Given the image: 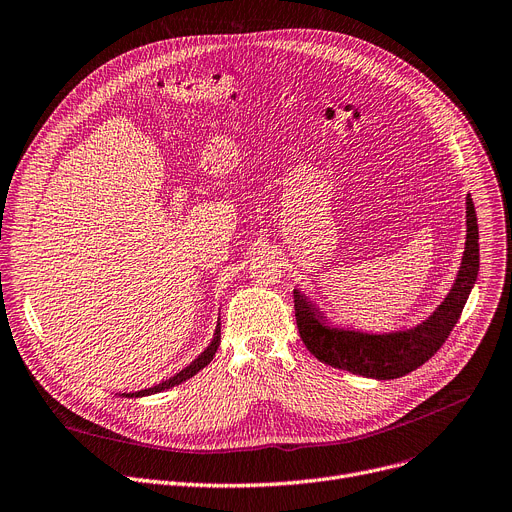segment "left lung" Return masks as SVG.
<instances>
[{"instance_id": "8db88e82", "label": "left lung", "mask_w": 512, "mask_h": 512, "mask_svg": "<svg viewBox=\"0 0 512 512\" xmlns=\"http://www.w3.org/2000/svg\"><path fill=\"white\" fill-rule=\"evenodd\" d=\"M479 272V230L471 195H467V240L459 276L444 303L423 324L407 332L365 334L355 330H338L326 326L324 315L307 301L305 294L294 290V315L299 334L309 353L321 363L346 369L375 380L402 378L440 351L459 321L469 292Z\"/></svg>"}]
</instances>
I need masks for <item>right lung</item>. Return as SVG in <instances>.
I'll use <instances>...</instances> for the list:
<instances>
[{
    "label": "right lung",
    "mask_w": 512,
    "mask_h": 512,
    "mask_svg": "<svg viewBox=\"0 0 512 512\" xmlns=\"http://www.w3.org/2000/svg\"><path fill=\"white\" fill-rule=\"evenodd\" d=\"M222 334H220V324H218V328H215V336H213V340H211V344L205 348V351L191 363L188 367H184L182 371H178L174 378H170V380H166V382H161V384H157V386H153V388H145V390H139V392H124L122 396H128V398H137V396H147V394H157V392H164V390H168V388H174V386H178V384H182V382H186L188 378H193L195 373H199L203 367H207L209 363H211V359L215 357V353H218V346H220V338Z\"/></svg>",
    "instance_id": "1"
}]
</instances>
